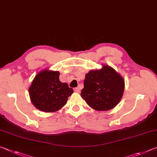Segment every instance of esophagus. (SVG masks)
Wrapping results in <instances>:
<instances>
[{
    "label": "esophagus",
    "instance_id": "esophagus-1",
    "mask_svg": "<svg viewBox=\"0 0 157 157\" xmlns=\"http://www.w3.org/2000/svg\"><path fill=\"white\" fill-rule=\"evenodd\" d=\"M74 90L75 92H77V93L80 92V88H79V87H76V88H74Z\"/></svg>",
    "mask_w": 157,
    "mask_h": 157
}]
</instances>
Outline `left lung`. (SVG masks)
<instances>
[{"label": "left lung", "mask_w": 157, "mask_h": 157, "mask_svg": "<svg viewBox=\"0 0 157 157\" xmlns=\"http://www.w3.org/2000/svg\"><path fill=\"white\" fill-rule=\"evenodd\" d=\"M123 77L109 65L86 74L81 95L87 105L98 111L114 108L120 102L124 92Z\"/></svg>", "instance_id": "8db88e82"}]
</instances>
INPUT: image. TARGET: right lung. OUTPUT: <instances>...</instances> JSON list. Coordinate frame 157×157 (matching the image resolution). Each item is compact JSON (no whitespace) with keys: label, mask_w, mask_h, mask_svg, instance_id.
Instances as JSON below:
<instances>
[{"label":"right lung","mask_w":157,"mask_h":157,"mask_svg":"<svg viewBox=\"0 0 157 157\" xmlns=\"http://www.w3.org/2000/svg\"><path fill=\"white\" fill-rule=\"evenodd\" d=\"M59 71L45 70L36 75L29 88L32 103L45 112L59 110L74 92L67 83L59 80Z\"/></svg>","instance_id":"add662e5"}]
</instances>
